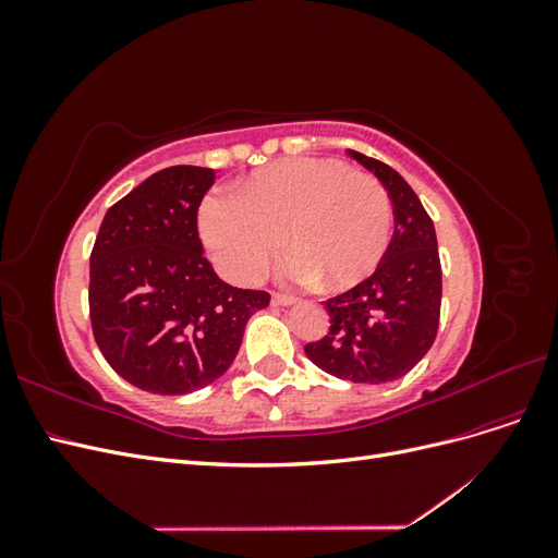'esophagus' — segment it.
Wrapping results in <instances>:
<instances>
[{
  "instance_id": "34e87169",
  "label": "esophagus",
  "mask_w": 558,
  "mask_h": 558,
  "mask_svg": "<svg viewBox=\"0 0 558 558\" xmlns=\"http://www.w3.org/2000/svg\"><path fill=\"white\" fill-rule=\"evenodd\" d=\"M272 305L275 307H291V305H295V298L283 295V293H272Z\"/></svg>"
}]
</instances>
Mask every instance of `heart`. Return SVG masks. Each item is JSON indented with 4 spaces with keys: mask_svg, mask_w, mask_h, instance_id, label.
<instances>
[{
    "mask_svg": "<svg viewBox=\"0 0 558 558\" xmlns=\"http://www.w3.org/2000/svg\"><path fill=\"white\" fill-rule=\"evenodd\" d=\"M393 211L384 185L342 160L300 158L269 165L238 195H209L199 232L232 281H253L283 246V275L300 283L324 279L342 291L375 272L391 242Z\"/></svg>",
    "mask_w": 558,
    "mask_h": 558,
    "instance_id": "heart-1",
    "label": "heart"
}]
</instances>
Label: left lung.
Segmentation results:
<instances>
[{"mask_svg": "<svg viewBox=\"0 0 558 558\" xmlns=\"http://www.w3.org/2000/svg\"><path fill=\"white\" fill-rule=\"evenodd\" d=\"M393 202L396 230L365 281L326 300L330 330L305 347L328 375L356 384L393 381L426 356L440 324L442 267L430 216L393 167L349 150Z\"/></svg>", "mask_w": 558, "mask_h": 558, "instance_id": "1", "label": "left lung"}]
</instances>
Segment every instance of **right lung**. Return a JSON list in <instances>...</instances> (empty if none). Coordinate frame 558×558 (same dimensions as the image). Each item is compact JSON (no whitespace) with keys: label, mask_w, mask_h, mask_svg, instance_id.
<instances>
[{"label":"right lung","mask_w":558,"mask_h":558,"mask_svg":"<svg viewBox=\"0 0 558 558\" xmlns=\"http://www.w3.org/2000/svg\"><path fill=\"white\" fill-rule=\"evenodd\" d=\"M209 167L177 165L107 211L90 253V324L107 363L132 386L183 396L238 356L246 320L269 293L218 279L197 234Z\"/></svg>","instance_id":"add662e5"}]
</instances>
